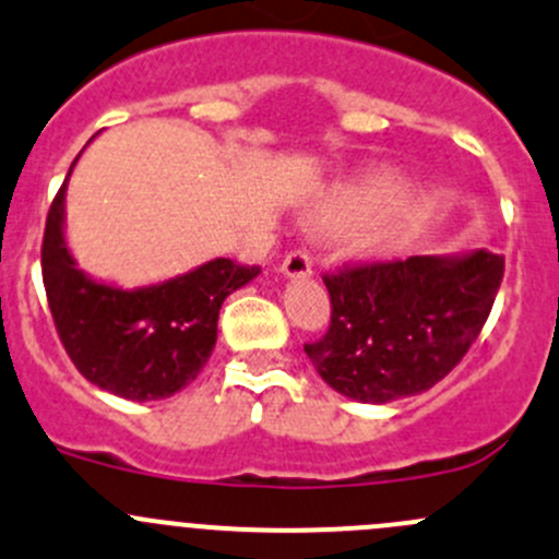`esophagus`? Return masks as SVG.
Masks as SVG:
<instances>
[{"instance_id":"esophagus-1","label":"esophagus","mask_w":559,"mask_h":559,"mask_svg":"<svg viewBox=\"0 0 559 559\" xmlns=\"http://www.w3.org/2000/svg\"><path fill=\"white\" fill-rule=\"evenodd\" d=\"M281 270H284V275H289V278H300V275H311L313 262H311V257H308V251L295 248V251L286 253Z\"/></svg>"}]
</instances>
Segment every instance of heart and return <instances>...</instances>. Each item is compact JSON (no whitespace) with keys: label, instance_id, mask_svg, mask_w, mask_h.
I'll use <instances>...</instances> for the list:
<instances>
[{"label":"heart","instance_id":"1","mask_svg":"<svg viewBox=\"0 0 559 559\" xmlns=\"http://www.w3.org/2000/svg\"><path fill=\"white\" fill-rule=\"evenodd\" d=\"M399 186L393 177L373 175L357 182H344L324 193L313 207L311 221L319 229H344L357 224L352 242L360 253H379L393 242L395 229L390 207Z\"/></svg>","mask_w":559,"mask_h":559}]
</instances>
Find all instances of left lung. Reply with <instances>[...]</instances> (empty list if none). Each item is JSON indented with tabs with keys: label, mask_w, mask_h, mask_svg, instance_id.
<instances>
[{
	"label": "left lung",
	"mask_w": 559,
	"mask_h": 559,
	"mask_svg": "<svg viewBox=\"0 0 559 559\" xmlns=\"http://www.w3.org/2000/svg\"><path fill=\"white\" fill-rule=\"evenodd\" d=\"M506 259H366L324 273L330 324L302 349L324 382L357 401L429 390L453 371L484 330Z\"/></svg>",
	"instance_id": "8db88e82"
}]
</instances>
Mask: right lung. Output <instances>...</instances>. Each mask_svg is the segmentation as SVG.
Listing matches in <instances>:
<instances>
[{
  "label": "right lung",
  "mask_w": 559,
  "mask_h": 559,
  "mask_svg": "<svg viewBox=\"0 0 559 559\" xmlns=\"http://www.w3.org/2000/svg\"><path fill=\"white\" fill-rule=\"evenodd\" d=\"M62 213L64 186L48 207L40 264L53 328L73 366L130 401L169 399L191 384L218 338L221 302L257 278L259 264L215 259L160 286L114 289L75 270Z\"/></svg>",
  "instance_id": "add662e5"
}]
</instances>
